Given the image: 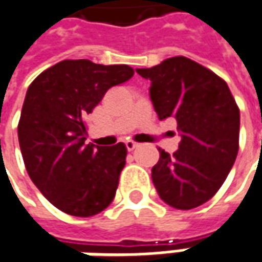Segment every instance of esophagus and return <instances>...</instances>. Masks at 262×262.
<instances>
[{
  "label": "esophagus",
  "instance_id": "34e87169",
  "mask_svg": "<svg viewBox=\"0 0 262 262\" xmlns=\"http://www.w3.org/2000/svg\"><path fill=\"white\" fill-rule=\"evenodd\" d=\"M139 146V143H136V142H133V140H127L126 142V148L127 150H133V149H136Z\"/></svg>",
  "mask_w": 262,
  "mask_h": 262
}]
</instances>
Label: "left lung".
<instances>
[{
  "instance_id": "8db88e82",
  "label": "left lung",
  "mask_w": 262,
  "mask_h": 262,
  "mask_svg": "<svg viewBox=\"0 0 262 262\" xmlns=\"http://www.w3.org/2000/svg\"><path fill=\"white\" fill-rule=\"evenodd\" d=\"M150 81L149 95L159 120L174 117L178 150H159L152 181L159 197L180 210L210 200L233 167L239 149V108L228 84L185 56L136 69Z\"/></svg>"
}]
</instances>
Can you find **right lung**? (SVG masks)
<instances>
[{"label": "right lung", "instance_id": "add662e5", "mask_svg": "<svg viewBox=\"0 0 262 262\" xmlns=\"http://www.w3.org/2000/svg\"><path fill=\"white\" fill-rule=\"evenodd\" d=\"M129 65L67 59L43 71L24 98L18 142L34 185L59 210L88 217L113 202L126 164L124 143H85L86 114L107 90L133 77Z\"/></svg>", "mask_w": 262, "mask_h": 262}]
</instances>
